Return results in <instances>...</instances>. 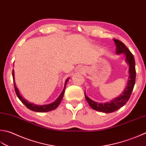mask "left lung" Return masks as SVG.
I'll use <instances>...</instances> for the list:
<instances>
[{"label": "left lung", "mask_w": 146, "mask_h": 146, "mask_svg": "<svg viewBox=\"0 0 146 146\" xmlns=\"http://www.w3.org/2000/svg\"><path fill=\"white\" fill-rule=\"evenodd\" d=\"M113 40L115 42L116 46V54H119L123 53L126 56V61L129 64V70H128V71H129L130 76L129 78H128L127 85L125 88L124 92H123L121 96H119L117 98L114 99L110 102H106V103H99V102L93 101L92 100L88 98L85 92V99H86L90 106L94 110L106 113L114 112V111L118 110L119 108L123 106L127 103L128 99L130 98V96L133 89L134 85H135V64L133 54L122 42L116 38H113Z\"/></svg>", "instance_id": "left-lung-1"}]
</instances>
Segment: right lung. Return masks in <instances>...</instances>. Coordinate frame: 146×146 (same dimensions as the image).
I'll return each mask as SVG.
<instances>
[{
	"mask_svg": "<svg viewBox=\"0 0 146 146\" xmlns=\"http://www.w3.org/2000/svg\"><path fill=\"white\" fill-rule=\"evenodd\" d=\"M13 82H14V90H15L16 95H17V96H18V98H19L20 101H21L23 102V103L26 106V107L28 108V109H30V110L33 111H36V112H42V113H43V112H48V111H50L55 110L58 107V106L59 105L60 102H61V101H62V97H63V96H64V92H65V87H66V83L68 81V80H69V78H68L66 80L63 90L62 91V92L61 93V94H60L59 98L57 99L55 101L52 102V103L49 104L39 106V105H35V104H31V103H30V102H28L27 101H26L25 99L23 98L21 96V95H20L19 93V91L18 90V88H17V87L16 86L15 82H14V70H13Z\"/></svg>",
	"mask_w": 146,
	"mask_h": 146,
	"instance_id": "obj_1",
	"label": "right lung"
}]
</instances>
